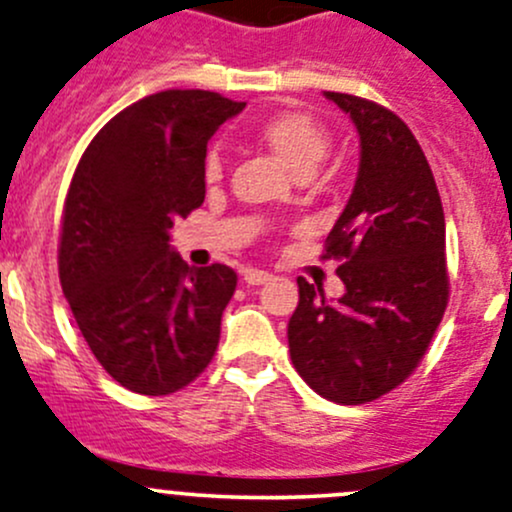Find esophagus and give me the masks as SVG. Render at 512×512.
<instances>
[{"instance_id":"1","label":"esophagus","mask_w":512,"mask_h":512,"mask_svg":"<svg viewBox=\"0 0 512 512\" xmlns=\"http://www.w3.org/2000/svg\"><path fill=\"white\" fill-rule=\"evenodd\" d=\"M242 279H245V284H250V287H257V284L270 282L272 274L265 272V270H245V272H242Z\"/></svg>"}]
</instances>
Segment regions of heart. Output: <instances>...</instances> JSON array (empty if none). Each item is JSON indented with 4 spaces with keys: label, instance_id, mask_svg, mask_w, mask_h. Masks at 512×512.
Returning <instances> with one entry per match:
<instances>
[{
    "label": "heart",
    "instance_id": "obj_1",
    "mask_svg": "<svg viewBox=\"0 0 512 512\" xmlns=\"http://www.w3.org/2000/svg\"><path fill=\"white\" fill-rule=\"evenodd\" d=\"M255 139L267 147L297 176H311L331 147V134L316 117L301 110H279L255 127ZM223 174L218 154H208L206 179L218 181Z\"/></svg>",
    "mask_w": 512,
    "mask_h": 512
}]
</instances>
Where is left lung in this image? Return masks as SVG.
Wrapping results in <instances>:
<instances>
[{
    "instance_id": "8db88e82",
    "label": "left lung",
    "mask_w": 512,
    "mask_h": 512,
    "mask_svg": "<svg viewBox=\"0 0 512 512\" xmlns=\"http://www.w3.org/2000/svg\"><path fill=\"white\" fill-rule=\"evenodd\" d=\"M353 120L360 164L351 198L326 238L341 260V299L304 277L289 319V353L314 392L363 405L405 383L427 353L446 304V225L432 169L410 127L387 107L324 93Z\"/></svg>"
}]
</instances>
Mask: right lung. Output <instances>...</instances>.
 <instances>
[{"mask_svg": "<svg viewBox=\"0 0 512 512\" xmlns=\"http://www.w3.org/2000/svg\"><path fill=\"white\" fill-rule=\"evenodd\" d=\"M242 107L211 90L154 93L112 117L73 174L63 294L98 363L139 395L193 383L218 348L238 274L188 267L169 230L206 198L208 139Z\"/></svg>", "mask_w": 512, "mask_h": 512, "instance_id": "add662e5", "label": "right lung"}]
</instances>
